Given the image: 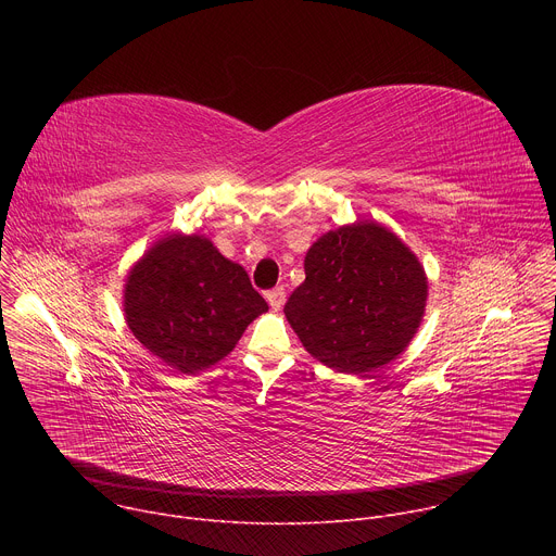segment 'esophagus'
Listing matches in <instances>:
<instances>
[{
    "mask_svg": "<svg viewBox=\"0 0 556 556\" xmlns=\"http://www.w3.org/2000/svg\"><path fill=\"white\" fill-rule=\"evenodd\" d=\"M266 301L270 303L273 309H281L286 303V290L283 288H273L266 292Z\"/></svg>",
    "mask_w": 556,
    "mask_h": 556,
    "instance_id": "obj_1",
    "label": "esophagus"
}]
</instances>
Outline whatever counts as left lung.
I'll return each mask as SVG.
<instances>
[{"label": "left lung", "mask_w": 556, "mask_h": 556, "mask_svg": "<svg viewBox=\"0 0 556 556\" xmlns=\"http://www.w3.org/2000/svg\"><path fill=\"white\" fill-rule=\"evenodd\" d=\"M303 266L283 312L316 361L369 374L405 352L425 314L427 275L391 230L376 222L330 230Z\"/></svg>", "instance_id": "obj_1"}]
</instances>
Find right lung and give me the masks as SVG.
I'll use <instances>...</instances> for the list:
<instances>
[{"mask_svg":"<svg viewBox=\"0 0 556 556\" xmlns=\"http://www.w3.org/2000/svg\"><path fill=\"white\" fill-rule=\"evenodd\" d=\"M266 309L247 270L202 235H167L142 255L125 283L129 330L180 374L222 361Z\"/></svg>","mask_w":556,"mask_h":556,"instance_id":"1","label":"right lung"}]
</instances>
